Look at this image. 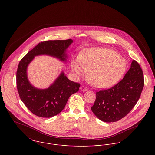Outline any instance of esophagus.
Returning a JSON list of instances; mask_svg holds the SVG:
<instances>
[{
    "label": "esophagus",
    "instance_id": "esophagus-1",
    "mask_svg": "<svg viewBox=\"0 0 155 155\" xmlns=\"http://www.w3.org/2000/svg\"><path fill=\"white\" fill-rule=\"evenodd\" d=\"M80 89L81 91H87V88L86 86H81V87H80Z\"/></svg>",
    "mask_w": 155,
    "mask_h": 155
}]
</instances>
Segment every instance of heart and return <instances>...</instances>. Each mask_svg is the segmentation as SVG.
<instances>
[{
    "label": "heart",
    "mask_w": 155,
    "mask_h": 155,
    "mask_svg": "<svg viewBox=\"0 0 155 155\" xmlns=\"http://www.w3.org/2000/svg\"><path fill=\"white\" fill-rule=\"evenodd\" d=\"M72 71L80 77L89 71L87 80L96 88H108L115 84L127 69L126 59L112 50L87 48L73 59Z\"/></svg>",
    "instance_id": "obj_1"
}]
</instances>
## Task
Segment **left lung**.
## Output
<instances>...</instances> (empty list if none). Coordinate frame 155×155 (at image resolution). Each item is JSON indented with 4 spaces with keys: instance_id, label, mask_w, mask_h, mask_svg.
<instances>
[{
    "instance_id": "obj_1",
    "label": "left lung",
    "mask_w": 155,
    "mask_h": 155,
    "mask_svg": "<svg viewBox=\"0 0 155 155\" xmlns=\"http://www.w3.org/2000/svg\"><path fill=\"white\" fill-rule=\"evenodd\" d=\"M144 86L142 70L133 60L130 68L124 78L107 90L96 92V98L91 108L93 114L101 121L110 123L126 117L139 99Z\"/></svg>"
}]
</instances>
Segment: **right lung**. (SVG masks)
Instances as JSON below:
<instances>
[{
  "instance_id": "1",
  "label": "right lung",
  "mask_w": 155,
  "mask_h": 155,
  "mask_svg": "<svg viewBox=\"0 0 155 155\" xmlns=\"http://www.w3.org/2000/svg\"><path fill=\"white\" fill-rule=\"evenodd\" d=\"M72 39L48 40L39 43L20 61L16 72V86L21 100L35 115L50 118L64 108L69 97L78 92L80 84L69 80L61 72L48 88L37 89L29 81L27 68L35 56L48 55L65 61V51Z\"/></svg>"
}]
</instances>
